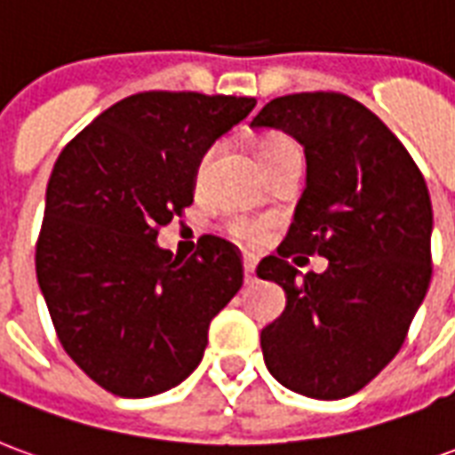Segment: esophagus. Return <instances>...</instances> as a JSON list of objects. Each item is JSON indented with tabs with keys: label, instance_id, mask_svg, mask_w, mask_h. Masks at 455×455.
<instances>
[{
	"label": "esophagus",
	"instance_id": "1",
	"mask_svg": "<svg viewBox=\"0 0 455 455\" xmlns=\"http://www.w3.org/2000/svg\"><path fill=\"white\" fill-rule=\"evenodd\" d=\"M243 270H246V283L256 280V260L253 258H243Z\"/></svg>",
	"mask_w": 455,
	"mask_h": 455
}]
</instances>
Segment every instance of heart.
<instances>
[{
    "mask_svg": "<svg viewBox=\"0 0 455 455\" xmlns=\"http://www.w3.org/2000/svg\"><path fill=\"white\" fill-rule=\"evenodd\" d=\"M285 150H299V148H297L295 140L287 139V136H283V133H267V136H263V139L258 140V146H256L258 160H260V163H266L267 158H273V156H277V153H285ZM212 153H214V148H209L207 153L202 156L197 175L204 172L209 158H212ZM228 231H231L241 243L256 248L266 243L267 221H263V219H251V217H234L231 221H228Z\"/></svg>",
    "mask_w": 455,
    "mask_h": 455,
    "instance_id": "b5f03b06",
    "label": "heart"
}]
</instances>
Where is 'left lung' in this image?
I'll return each mask as SVG.
<instances>
[{
  "label": "left lung",
  "instance_id": "1",
  "mask_svg": "<svg viewBox=\"0 0 455 455\" xmlns=\"http://www.w3.org/2000/svg\"><path fill=\"white\" fill-rule=\"evenodd\" d=\"M251 126L285 131L307 158L290 231L256 270L287 295L260 331L263 358L287 390L341 400L397 355L429 290V189L397 136L346 94L277 97ZM295 252L330 267L299 276L286 260Z\"/></svg>",
  "mask_w": 455,
  "mask_h": 455
}]
</instances>
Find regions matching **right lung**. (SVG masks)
<instances>
[{
	"mask_svg": "<svg viewBox=\"0 0 455 455\" xmlns=\"http://www.w3.org/2000/svg\"><path fill=\"white\" fill-rule=\"evenodd\" d=\"M253 107L231 94H131L55 160L36 275L65 353L107 392L180 385L243 285L241 253L224 238L202 236L188 260L156 238L192 204L202 156Z\"/></svg>",
	"mask_w": 455,
	"mask_h": 455,
	"instance_id": "add662e5",
	"label": "right lung"
}]
</instances>
